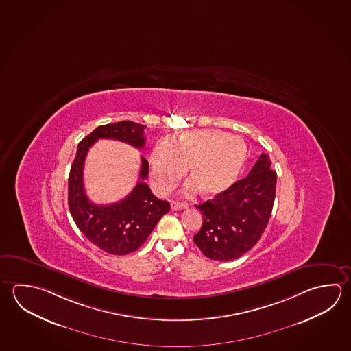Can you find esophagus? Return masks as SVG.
<instances>
[{
  "label": "esophagus",
  "mask_w": 351,
  "mask_h": 351,
  "mask_svg": "<svg viewBox=\"0 0 351 351\" xmlns=\"http://www.w3.org/2000/svg\"><path fill=\"white\" fill-rule=\"evenodd\" d=\"M189 206L188 203H184V202H177V200H173L171 202V208H172V210H182V209H186Z\"/></svg>",
  "instance_id": "1"
}]
</instances>
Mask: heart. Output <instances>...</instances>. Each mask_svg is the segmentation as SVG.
I'll return each instance as SVG.
<instances>
[{
  "mask_svg": "<svg viewBox=\"0 0 351 351\" xmlns=\"http://www.w3.org/2000/svg\"><path fill=\"white\" fill-rule=\"evenodd\" d=\"M247 160V147L240 137L215 128L186 131L176 145L160 141L149 157L151 180L154 189H173L189 167L193 182L185 191L197 189L204 197H215L230 189L241 176Z\"/></svg>",
  "mask_w": 351,
  "mask_h": 351,
  "instance_id": "b5f03b06",
  "label": "heart"
}]
</instances>
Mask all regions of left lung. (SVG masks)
<instances>
[{
    "mask_svg": "<svg viewBox=\"0 0 351 351\" xmlns=\"http://www.w3.org/2000/svg\"><path fill=\"white\" fill-rule=\"evenodd\" d=\"M276 182L269 156L262 153L247 177L195 205L203 214V225L194 243L208 258L231 261L255 246L272 213Z\"/></svg>",
    "mask_w": 351,
    "mask_h": 351,
    "instance_id": "1",
    "label": "left lung"
}]
</instances>
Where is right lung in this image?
Here are the masks:
<instances>
[{
	"label": "right lung",
	"instance_id": "1",
	"mask_svg": "<svg viewBox=\"0 0 351 351\" xmlns=\"http://www.w3.org/2000/svg\"><path fill=\"white\" fill-rule=\"evenodd\" d=\"M145 128V125L132 121L99 126L79 142L71 165L68 180L71 217L90 243L111 255H128L138 249L171 206L166 200L156 198L143 182L148 177V162L145 157H141L140 180L134 191L126 198L108 205L94 204L86 197L84 163L90 147L99 138L121 141L138 149L143 148Z\"/></svg>",
	"mask_w": 351,
	"mask_h": 351
}]
</instances>
